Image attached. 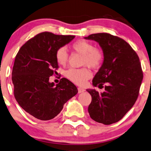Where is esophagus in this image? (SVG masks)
<instances>
[{"mask_svg": "<svg viewBox=\"0 0 151 151\" xmlns=\"http://www.w3.org/2000/svg\"><path fill=\"white\" fill-rule=\"evenodd\" d=\"M78 93H80L84 92V91H85V90L84 89H83V88H81V87H78Z\"/></svg>", "mask_w": 151, "mask_h": 151, "instance_id": "1", "label": "esophagus"}]
</instances>
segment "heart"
Here are the masks:
<instances>
[{"instance_id":"obj_1","label":"heart","mask_w":151,"mask_h":151,"mask_svg":"<svg viewBox=\"0 0 151 151\" xmlns=\"http://www.w3.org/2000/svg\"><path fill=\"white\" fill-rule=\"evenodd\" d=\"M73 49L78 53L83 54L82 65L88 66L90 68L99 67L103 63L104 55L101 50L93 47L91 43L86 40H78L72 44ZM56 61L61 66L66 65L68 60V52L65 47H60L55 54ZM66 77L72 83L78 85H85L87 80L91 77V73L89 69L82 68H69L65 73Z\"/></svg>"}]
</instances>
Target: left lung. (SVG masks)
Wrapping results in <instances>:
<instances>
[{
  "instance_id": "left-lung-1",
  "label": "left lung",
  "mask_w": 151,
  "mask_h": 151,
  "mask_svg": "<svg viewBox=\"0 0 151 151\" xmlns=\"http://www.w3.org/2000/svg\"><path fill=\"white\" fill-rule=\"evenodd\" d=\"M85 39L99 43L104 55L92 84L100 89L105 85V91L87 90L91 96L88 111L96 122L112 124L120 121L137 99L143 80L139 58L126 41L109 33L92 34Z\"/></svg>"
}]
</instances>
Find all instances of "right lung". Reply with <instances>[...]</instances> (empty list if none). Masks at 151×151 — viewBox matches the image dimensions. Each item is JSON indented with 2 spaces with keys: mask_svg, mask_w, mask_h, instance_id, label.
Instances as JSON below:
<instances>
[{
  "mask_svg": "<svg viewBox=\"0 0 151 151\" xmlns=\"http://www.w3.org/2000/svg\"><path fill=\"white\" fill-rule=\"evenodd\" d=\"M74 37L41 32L25 43L16 55L12 73L14 95L19 105L35 118L53 119L64 103L77 94V87L65 78L56 86L49 82L59 68L57 50Z\"/></svg>",
  "mask_w": 151,
  "mask_h": 151,
  "instance_id": "right-lung-1",
  "label": "right lung"
}]
</instances>
